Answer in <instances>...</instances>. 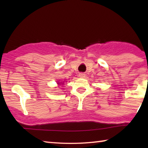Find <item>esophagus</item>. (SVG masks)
Wrapping results in <instances>:
<instances>
[{
	"label": "esophagus",
	"instance_id": "esophagus-1",
	"mask_svg": "<svg viewBox=\"0 0 148 148\" xmlns=\"http://www.w3.org/2000/svg\"><path fill=\"white\" fill-rule=\"evenodd\" d=\"M85 76H86V74L84 73H79V77H84Z\"/></svg>",
	"mask_w": 148,
	"mask_h": 148
}]
</instances>
